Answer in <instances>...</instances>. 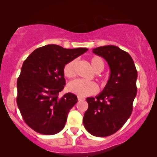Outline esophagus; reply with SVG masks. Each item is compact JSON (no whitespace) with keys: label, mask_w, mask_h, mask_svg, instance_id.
<instances>
[{"label":"esophagus","mask_w":157,"mask_h":157,"mask_svg":"<svg viewBox=\"0 0 157 157\" xmlns=\"http://www.w3.org/2000/svg\"><path fill=\"white\" fill-rule=\"evenodd\" d=\"M77 99H78L79 101H83V100H84V98H82V97H80V96L77 97Z\"/></svg>","instance_id":"obj_1"}]
</instances>
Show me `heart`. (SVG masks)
I'll return each instance as SVG.
<instances>
[{"label": "heart", "instance_id": "b5f03b06", "mask_svg": "<svg viewBox=\"0 0 157 157\" xmlns=\"http://www.w3.org/2000/svg\"><path fill=\"white\" fill-rule=\"evenodd\" d=\"M90 64L92 68L96 73L103 71L105 68V62L100 56H94L90 59ZM76 59L67 63L63 67V74L67 78H72L75 76ZM67 90L72 94L80 97H86L96 94L98 91V87L93 81H87L81 79H76L72 80L67 84Z\"/></svg>", "mask_w": 157, "mask_h": 157}]
</instances>
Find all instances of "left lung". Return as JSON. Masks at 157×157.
<instances>
[{
	"instance_id": "left-lung-1",
	"label": "left lung",
	"mask_w": 157,
	"mask_h": 157,
	"mask_svg": "<svg viewBox=\"0 0 157 157\" xmlns=\"http://www.w3.org/2000/svg\"><path fill=\"white\" fill-rule=\"evenodd\" d=\"M93 52L108 62L111 74L102 92L86 99L88 108L83 122L89 133L105 137L119 130L131 115L137 94V70L131 56L118 46H100Z\"/></svg>"
}]
</instances>
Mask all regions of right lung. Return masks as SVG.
Segmentation results:
<instances>
[{
    "label": "right lung",
    "instance_id": "right-lung-1",
    "mask_svg": "<svg viewBox=\"0 0 157 157\" xmlns=\"http://www.w3.org/2000/svg\"><path fill=\"white\" fill-rule=\"evenodd\" d=\"M87 51L51 44L36 49L24 61L17 80V105L24 121L34 131L54 135L64 128L77 97L67 93L59 98L66 84L63 67Z\"/></svg>",
    "mask_w": 157,
    "mask_h": 157
}]
</instances>
